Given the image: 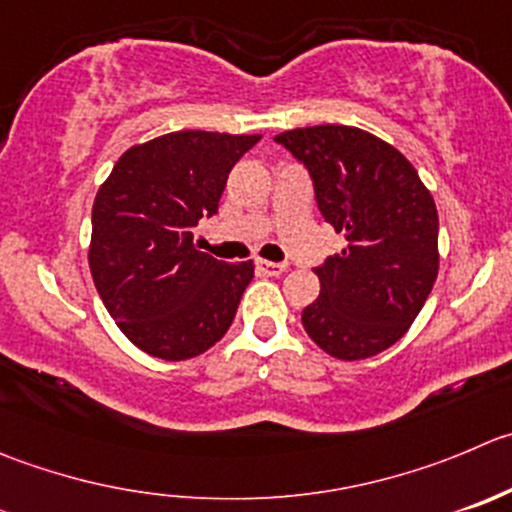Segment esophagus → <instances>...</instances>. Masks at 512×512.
Segmentation results:
<instances>
[{
	"label": "esophagus",
	"instance_id": "obj_1",
	"mask_svg": "<svg viewBox=\"0 0 512 512\" xmlns=\"http://www.w3.org/2000/svg\"><path fill=\"white\" fill-rule=\"evenodd\" d=\"M257 272L260 275H267V277H280L282 272H287V265L285 262H267V260H257L255 262Z\"/></svg>",
	"mask_w": 512,
	"mask_h": 512
}]
</instances>
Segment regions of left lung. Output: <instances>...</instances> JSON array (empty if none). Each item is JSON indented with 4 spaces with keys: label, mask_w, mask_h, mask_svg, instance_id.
<instances>
[{
    "label": "left lung",
    "mask_w": 512,
    "mask_h": 512,
    "mask_svg": "<svg viewBox=\"0 0 512 512\" xmlns=\"http://www.w3.org/2000/svg\"><path fill=\"white\" fill-rule=\"evenodd\" d=\"M275 142L305 165L322 217L347 240L315 267L320 297L302 310V327L337 360L388 350L438 277L433 197L395 147L357 127L320 124Z\"/></svg>",
    "instance_id": "1"
}]
</instances>
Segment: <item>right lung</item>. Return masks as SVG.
<instances>
[{"label":"right lung","instance_id":"right-lung-1","mask_svg":"<svg viewBox=\"0 0 512 512\" xmlns=\"http://www.w3.org/2000/svg\"><path fill=\"white\" fill-rule=\"evenodd\" d=\"M260 135L185 130L124 152L94 197L89 270L119 330L147 355L190 360L235 320L252 262L200 252L227 175Z\"/></svg>","mask_w":512,"mask_h":512}]
</instances>
